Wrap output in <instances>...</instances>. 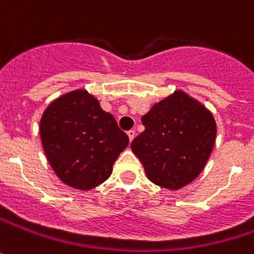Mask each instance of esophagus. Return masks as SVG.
I'll return each mask as SVG.
<instances>
[{
	"label": "esophagus",
	"instance_id": "obj_1",
	"mask_svg": "<svg viewBox=\"0 0 254 254\" xmlns=\"http://www.w3.org/2000/svg\"><path fill=\"white\" fill-rule=\"evenodd\" d=\"M127 136H129V140L132 142L133 139H135L136 136V130H133V129H130V130H127Z\"/></svg>",
	"mask_w": 254,
	"mask_h": 254
}]
</instances>
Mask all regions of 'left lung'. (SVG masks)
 <instances>
[{
  "mask_svg": "<svg viewBox=\"0 0 254 254\" xmlns=\"http://www.w3.org/2000/svg\"><path fill=\"white\" fill-rule=\"evenodd\" d=\"M144 130L130 143L147 179L179 190L197 179L214 149L216 124L205 107L176 91L142 117Z\"/></svg>",
  "mask_w": 254,
  "mask_h": 254,
  "instance_id": "8db88e82",
  "label": "left lung"
}]
</instances>
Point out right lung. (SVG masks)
<instances>
[{
  "instance_id": "add662e5",
  "label": "right lung",
  "mask_w": 254,
  "mask_h": 254,
  "mask_svg": "<svg viewBox=\"0 0 254 254\" xmlns=\"http://www.w3.org/2000/svg\"><path fill=\"white\" fill-rule=\"evenodd\" d=\"M39 130L52 169L64 184L77 190L102 184L129 143L115 118L85 90L53 101L42 115Z\"/></svg>"
}]
</instances>
